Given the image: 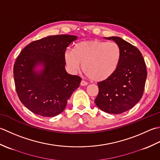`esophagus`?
I'll list each match as a JSON object with an SVG mask.
<instances>
[{
	"label": "esophagus",
	"instance_id": "obj_1",
	"mask_svg": "<svg viewBox=\"0 0 160 160\" xmlns=\"http://www.w3.org/2000/svg\"><path fill=\"white\" fill-rule=\"evenodd\" d=\"M81 86H87V85L88 84V83L87 82H86V81H83V80H82V81H81Z\"/></svg>",
	"mask_w": 160,
	"mask_h": 160
}]
</instances>
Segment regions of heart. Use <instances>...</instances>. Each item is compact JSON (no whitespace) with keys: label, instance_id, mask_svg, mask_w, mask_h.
I'll list each match as a JSON object with an SVG mask.
<instances>
[{"label":"heart","instance_id":"1","mask_svg":"<svg viewBox=\"0 0 160 160\" xmlns=\"http://www.w3.org/2000/svg\"><path fill=\"white\" fill-rule=\"evenodd\" d=\"M121 49L115 42L99 40L81 41L64 52L69 69L76 72L82 63L84 74L94 81L106 80L115 73L121 59Z\"/></svg>","mask_w":160,"mask_h":160}]
</instances>
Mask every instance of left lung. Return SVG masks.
Listing matches in <instances>:
<instances>
[{
	"label": "left lung",
	"instance_id": "1",
	"mask_svg": "<svg viewBox=\"0 0 160 160\" xmlns=\"http://www.w3.org/2000/svg\"><path fill=\"white\" fill-rule=\"evenodd\" d=\"M105 38L119 45L121 59L115 73L97 83L99 94L94 102L107 113L121 114L141 99L147 77L146 66L142 53L134 45L118 37Z\"/></svg>",
	"mask_w": 160,
	"mask_h": 160
}]
</instances>
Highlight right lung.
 <instances>
[{
	"label": "right lung",
	"mask_w": 160,
	"mask_h": 160,
	"mask_svg": "<svg viewBox=\"0 0 160 160\" xmlns=\"http://www.w3.org/2000/svg\"><path fill=\"white\" fill-rule=\"evenodd\" d=\"M77 38L67 34L44 37L28 45L16 58V92L21 103L36 115H58L79 88L81 78L67 72L64 58L66 48Z\"/></svg>",
	"instance_id": "1"
}]
</instances>
